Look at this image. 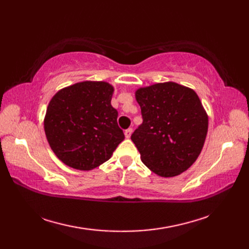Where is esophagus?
<instances>
[{
	"instance_id": "esophagus-1",
	"label": "esophagus",
	"mask_w": 249,
	"mask_h": 249,
	"mask_svg": "<svg viewBox=\"0 0 249 249\" xmlns=\"http://www.w3.org/2000/svg\"><path fill=\"white\" fill-rule=\"evenodd\" d=\"M131 133H133V128L126 129V130H125V137H126V138H130Z\"/></svg>"
}]
</instances>
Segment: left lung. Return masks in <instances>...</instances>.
I'll list each match as a JSON object with an SVG mask.
<instances>
[{"label":"left lung","instance_id":"1","mask_svg":"<svg viewBox=\"0 0 249 249\" xmlns=\"http://www.w3.org/2000/svg\"><path fill=\"white\" fill-rule=\"evenodd\" d=\"M142 124L131 140L154 173L171 178L193 165L202 150L209 119L198 95L176 82L156 83L136 92Z\"/></svg>","mask_w":249,"mask_h":249}]
</instances>
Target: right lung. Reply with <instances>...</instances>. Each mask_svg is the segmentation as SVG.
Returning <instances> with one entry per match:
<instances>
[{
	"instance_id": "add662e5",
	"label": "right lung",
	"mask_w": 249,
	"mask_h": 249,
	"mask_svg": "<svg viewBox=\"0 0 249 249\" xmlns=\"http://www.w3.org/2000/svg\"><path fill=\"white\" fill-rule=\"evenodd\" d=\"M113 87L84 81L57 92L48 105L45 133L50 147L65 165L91 170L107 161L125 136L111 106Z\"/></svg>"
}]
</instances>
